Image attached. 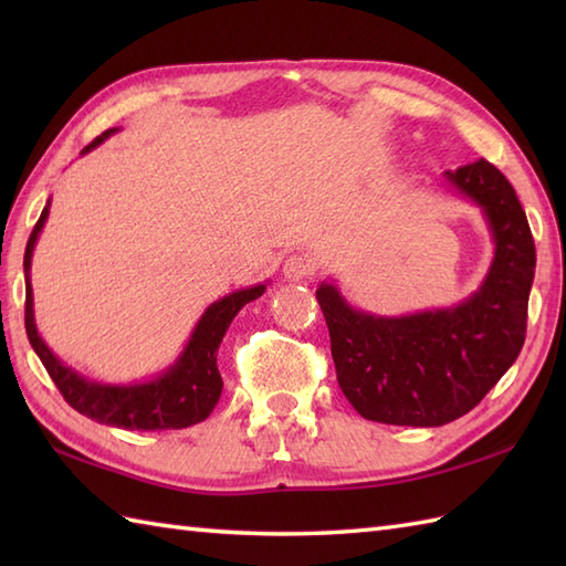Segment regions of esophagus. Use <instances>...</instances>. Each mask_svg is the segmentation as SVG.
I'll return each mask as SVG.
<instances>
[{
  "label": "esophagus",
  "instance_id": "1",
  "mask_svg": "<svg viewBox=\"0 0 566 566\" xmlns=\"http://www.w3.org/2000/svg\"><path fill=\"white\" fill-rule=\"evenodd\" d=\"M282 272H284V280L302 282L311 272H314V260H311L308 255H290L284 260Z\"/></svg>",
  "mask_w": 566,
  "mask_h": 566
}]
</instances>
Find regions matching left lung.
Here are the masks:
<instances>
[{
	"label": "left lung",
	"mask_w": 566,
	"mask_h": 566,
	"mask_svg": "<svg viewBox=\"0 0 566 566\" xmlns=\"http://www.w3.org/2000/svg\"><path fill=\"white\" fill-rule=\"evenodd\" d=\"M442 177L482 209L494 240L472 296L450 308L377 316L347 304L333 282L316 290L345 399L377 423L436 428L469 413L525 343L535 243L515 189L484 158Z\"/></svg>",
	"instance_id": "8db88e82"
}]
</instances>
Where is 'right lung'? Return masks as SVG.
Returning <instances> with one entry per match:
<instances>
[{"mask_svg": "<svg viewBox=\"0 0 566 566\" xmlns=\"http://www.w3.org/2000/svg\"><path fill=\"white\" fill-rule=\"evenodd\" d=\"M116 130L118 128L104 130L97 140H92L82 150V155L97 148L99 143L114 136ZM48 209H51V199H48L39 223L33 226V233L27 243V255H23V274H27V335L35 355L41 357L43 367L48 369V375H51L55 387L63 394V399L77 413L97 420L102 426L124 430H179L209 418L223 389L219 365H216L219 345L231 321L238 316V311L260 298L264 290H268V284L248 286V290H238L213 302L201 314L195 331H191L185 350L155 379L140 384L92 381L67 367L63 359H57L51 347L43 343L39 328H35L31 258L35 240H39L48 221Z\"/></svg>", "mask_w": 566, "mask_h": 566, "instance_id": "add662e5", "label": "right lung"}]
</instances>
